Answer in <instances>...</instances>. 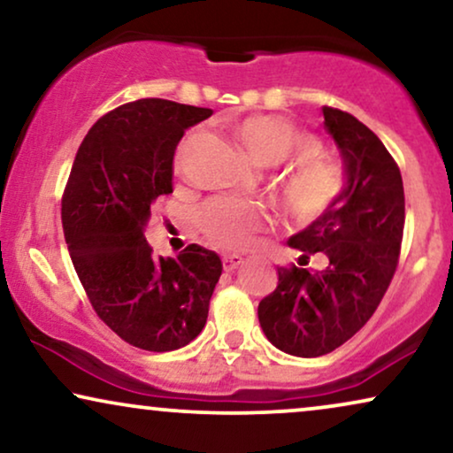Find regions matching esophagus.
I'll use <instances>...</instances> for the list:
<instances>
[{
  "label": "esophagus",
  "mask_w": 453,
  "mask_h": 453,
  "mask_svg": "<svg viewBox=\"0 0 453 453\" xmlns=\"http://www.w3.org/2000/svg\"><path fill=\"white\" fill-rule=\"evenodd\" d=\"M245 260L237 254H228V256H222V266H225L226 273H234L241 264H243Z\"/></svg>",
  "instance_id": "esophagus-1"
}]
</instances>
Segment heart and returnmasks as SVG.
Wrapping results in <instances>:
<instances>
[{"instance_id":"obj_1","label":"heart","mask_w":453,"mask_h":453,"mask_svg":"<svg viewBox=\"0 0 453 453\" xmlns=\"http://www.w3.org/2000/svg\"><path fill=\"white\" fill-rule=\"evenodd\" d=\"M237 141L248 156L260 166H274L287 156L299 152L285 173L279 176V189L287 210L297 220H314L325 212L343 189V174L339 166L325 156L316 154L314 141L291 122L277 116H251L237 127ZM196 133L180 141L174 154V166L180 168L189 156ZM270 216L262 205L231 197H216L203 203L197 214V225L216 248L245 250L262 231Z\"/></svg>"}]
</instances>
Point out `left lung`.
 Segmentation results:
<instances>
[{
    "label": "left lung",
    "instance_id": "obj_1",
    "mask_svg": "<svg viewBox=\"0 0 453 453\" xmlns=\"http://www.w3.org/2000/svg\"><path fill=\"white\" fill-rule=\"evenodd\" d=\"M343 160L337 199L287 245L299 264L320 254L322 270L279 268L277 289L257 305L268 342L285 354H331L366 325L397 268L406 219L395 160L377 134L348 111L322 108Z\"/></svg>",
    "mask_w": 453,
    "mask_h": 453
}]
</instances>
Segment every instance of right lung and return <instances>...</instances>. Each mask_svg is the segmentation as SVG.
Listing matches in <instances>:
<instances>
[{"mask_svg": "<svg viewBox=\"0 0 453 453\" xmlns=\"http://www.w3.org/2000/svg\"><path fill=\"white\" fill-rule=\"evenodd\" d=\"M210 116L157 97L125 104L89 128L70 170L62 228L74 270L99 319L139 349L191 343L222 274L216 251L191 243L156 260L145 239L157 197L173 193L176 145Z\"/></svg>", "mask_w": 453, "mask_h": 453, "instance_id": "add662e5", "label": "right lung"}]
</instances>
